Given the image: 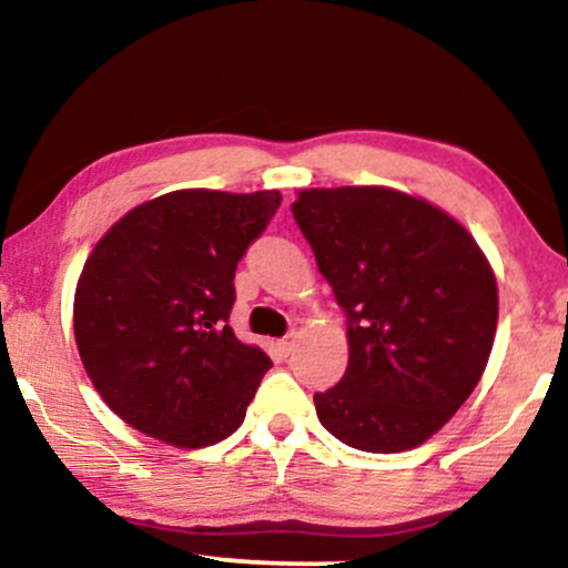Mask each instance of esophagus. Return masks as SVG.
<instances>
[{
    "instance_id": "esophagus-1",
    "label": "esophagus",
    "mask_w": 568,
    "mask_h": 568,
    "mask_svg": "<svg viewBox=\"0 0 568 568\" xmlns=\"http://www.w3.org/2000/svg\"><path fill=\"white\" fill-rule=\"evenodd\" d=\"M294 341H297V333H290V336L278 341V348H282L284 354H292V348H294Z\"/></svg>"
}]
</instances>
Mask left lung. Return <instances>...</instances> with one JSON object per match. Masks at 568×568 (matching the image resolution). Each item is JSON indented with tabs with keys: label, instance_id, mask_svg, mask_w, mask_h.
<instances>
[{
	"label": "left lung",
	"instance_id": "8db88e82",
	"mask_svg": "<svg viewBox=\"0 0 568 568\" xmlns=\"http://www.w3.org/2000/svg\"><path fill=\"white\" fill-rule=\"evenodd\" d=\"M346 313L348 367L315 395L321 424L364 453H406L470 398L491 356L499 290L476 237L387 185L302 189L292 204Z\"/></svg>",
	"mask_w": 568,
	"mask_h": 568
}]
</instances>
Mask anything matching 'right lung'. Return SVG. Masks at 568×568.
<instances>
[{
	"label": "right lung",
	"mask_w": 568,
	"mask_h": 568,
	"mask_svg": "<svg viewBox=\"0 0 568 568\" xmlns=\"http://www.w3.org/2000/svg\"><path fill=\"white\" fill-rule=\"evenodd\" d=\"M278 191L181 189L121 216L84 261L74 341L121 422L181 449L227 439L271 369L227 325L235 268Z\"/></svg>",
	"instance_id": "1"
}]
</instances>
